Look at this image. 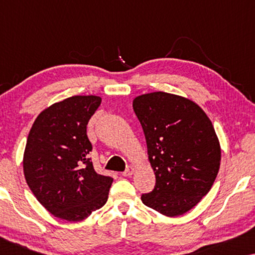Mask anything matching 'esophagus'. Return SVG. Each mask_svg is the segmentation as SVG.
<instances>
[{
  "mask_svg": "<svg viewBox=\"0 0 255 255\" xmlns=\"http://www.w3.org/2000/svg\"><path fill=\"white\" fill-rule=\"evenodd\" d=\"M133 173H134V167L133 166H128V168L123 172V175L124 176H131Z\"/></svg>",
  "mask_w": 255,
  "mask_h": 255,
  "instance_id": "obj_1",
  "label": "esophagus"
}]
</instances>
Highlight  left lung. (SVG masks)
<instances>
[{
  "label": "left lung",
  "instance_id": "8db88e82",
  "mask_svg": "<svg viewBox=\"0 0 255 255\" xmlns=\"http://www.w3.org/2000/svg\"><path fill=\"white\" fill-rule=\"evenodd\" d=\"M132 106L155 174L154 189L141 195L142 203L168 217L186 214L218 174L221 145L214 125L198 104L174 94H144Z\"/></svg>",
  "mask_w": 255,
  "mask_h": 255
}]
</instances>
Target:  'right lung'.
I'll return each mask as SVG.
<instances>
[{"mask_svg": "<svg viewBox=\"0 0 255 255\" xmlns=\"http://www.w3.org/2000/svg\"><path fill=\"white\" fill-rule=\"evenodd\" d=\"M102 99L72 96L41 111L32 124L23 156L26 183L54 217L80 222L108 201L113 177L94 169L87 124Z\"/></svg>", "mask_w": 255, "mask_h": 255, "instance_id": "add662e5", "label": "right lung"}]
</instances>
